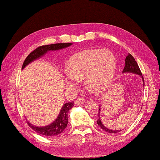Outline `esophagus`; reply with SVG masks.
<instances>
[{
  "label": "esophagus",
  "instance_id": "obj_1",
  "mask_svg": "<svg viewBox=\"0 0 160 160\" xmlns=\"http://www.w3.org/2000/svg\"><path fill=\"white\" fill-rule=\"evenodd\" d=\"M84 102V99L83 98H77V99L75 100V104L76 105H80V104H82Z\"/></svg>",
  "mask_w": 160,
  "mask_h": 160
}]
</instances>
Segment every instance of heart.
<instances>
[{"instance_id":"b5f03b06","label":"heart","mask_w":160,"mask_h":160,"mask_svg":"<svg viewBox=\"0 0 160 160\" xmlns=\"http://www.w3.org/2000/svg\"><path fill=\"white\" fill-rule=\"evenodd\" d=\"M116 67V59L109 50H84L74 54L68 60L65 83L68 87L73 88L77 80L85 79L88 89L101 93L110 86Z\"/></svg>"}]
</instances>
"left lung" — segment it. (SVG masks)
Segmentation results:
<instances>
[{"mask_svg":"<svg viewBox=\"0 0 160 160\" xmlns=\"http://www.w3.org/2000/svg\"><path fill=\"white\" fill-rule=\"evenodd\" d=\"M122 72L123 73H133L135 74L140 75V76H142V80H143V82H144V78H143V76H142V73L140 69V67H139L138 64L136 61H135L134 58L132 57L130 53H128L127 56V57H126L125 66L124 67L123 71H122ZM100 108H99V112L100 111ZM98 117L99 118H98V120H97V124H98V126H100V127L104 131L109 132V133H116V132H118L120 131H120H113V130H110V129H108L107 128L104 127V126L102 124V122L100 120V114H98Z\"/></svg>","mask_w":160,"mask_h":160,"instance_id":"obj_1","label":"left lung"}]
</instances>
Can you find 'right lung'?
<instances>
[{"label":"right lung","mask_w":160,"mask_h":160,"mask_svg":"<svg viewBox=\"0 0 160 160\" xmlns=\"http://www.w3.org/2000/svg\"><path fill=\"white\" fill-rule=\"evenodd\" d=\"M72 45L71 43H56V44H52V45H42L37 47L30 53L26 59L24 61L22 64V69H24L28 64L32 62V61L38 58L40 56H43L48 51H53V50H58L65 47H69ZM73 107V102H67L65 103L62 108H61L60 113L58 116L56 120L53 122V123L50 125L47 126V127H38L30 124L29 122L28 124L29 127H31L33 131H36L38 133L44 135V136H55V135L61 133L64 129L66 128L67 124H68V112Z\"/></svg>","instance_id":"add662e5"}]
</instances>
